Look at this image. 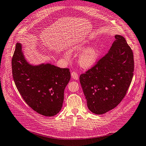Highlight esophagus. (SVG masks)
<instances>
[{"label": "esophagus", "mask_w": 146, "mask_h": 146, "mask_svg": "<svg viewBox=\"0 0 146 146\" xmlns=\"http://www.w3.org/2000/svg\"><path fill=\"white\" fill-rule=\"evenodd\" d=\"M71 77H72V78L74 80H78L79 79L78 74H77V72H72V73H71Z\"/></svg>", "instance_id": "obj_1"}]
</instances>
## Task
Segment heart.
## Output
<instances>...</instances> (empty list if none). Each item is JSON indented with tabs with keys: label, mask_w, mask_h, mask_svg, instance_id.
Masks as SVG:
<instances>
[{
	"label": "heart",
	"mask_w": 146,
	"mask_h": 146,
	"mask_svg": "<svg viewBox=\"0 0 146 146\" xmlns=\"http://www.w3.org/2000/svg\"><path fill=\"white\" fill-rule=\"evenodd\" d=\"M92 44L88 40L76 42L70 47V51L74 54H79L78 63L84 69H90L95 66L100 54V49L97 47H90Z\"/></svg>",
	"instance_id": "obj_1"
}]
</instances>
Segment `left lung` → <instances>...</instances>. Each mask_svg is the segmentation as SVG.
Segmentation results:
<instances>
[{
	"instance_id": "left-lung-1",
	"label": "left lung",
	"mask_w": 146,
	"mask_h": 146,
	"mask_svg": "<svg viewBox=\"0 0 146 146\" xmlns=\"http://www.w3.org/2000/svg\"><path fill=\"white\" fill-rule=\"evenodd\" d=\"M115 38L106 56L80 76L87 107L98 115L121 102L133 77V52L124 37L115 35Z\"/></svg>"
}]
</instances>
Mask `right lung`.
I'll list each match as a JSON object with an SVG mask.
<instances>
[{"label": "right lung", "mask_w": 146, "mask_h": 146, "mask_svg": "<svg viewBox=\"0 0 146 146\" xmlns=\"http://www.w3.org/2000/svg\"><path fill=\"white\" fill-rule=\"evenodd\" d=\"M12 69L15 86L29 107L47 117L59 112L64 89L70 79L69 69L50 63L30 64L25 58L22 44L17 42L12 59Z\"/></svg>", "instance_id": "right-lung-1"}]
</instances>
